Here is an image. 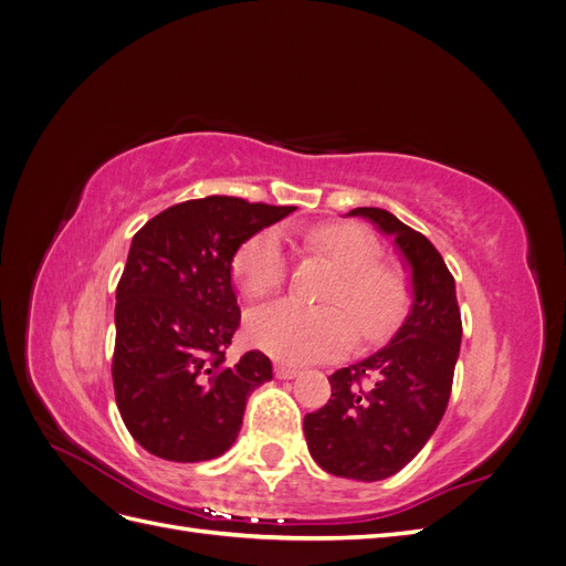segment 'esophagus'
Instances as JSON below:
<instances>
[{"label":"esophagus","mask_w":566,"mask_h":566,"mask_svg":"<svg viewBox=\"0 0 566 566\" xmlns=\"http://www.w3.org/2000/svg\"><path fill=\"white\" fill-rule=\"evenodd\" d=\"M273 373H276L279 380H293L300 375V368L290 366V364H276V366H273Z\"/></svg>","instance_id":"1"}]
</instances>
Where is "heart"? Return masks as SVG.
Wrapping results in <instances>:
<instances>
[{"instance_id":"b5f03b06","label":"heart","mask_w":566,"mask_h":566,"mask_svg":"<svg viewBox=\"0 0 566 566\" xmlns=\"http://www.w3.org/2000/svg\"><path fill=\"white\" fill-rule=\"evenodd\" d=\"M339 271L328 302L345 305L366 339L387 335L406 310V283L397 271L378 264V243L358 227L325 224L306 233ZM287 254L283 235L264 229L233 256V279L243 295L260 300L283 285ZM252 345L287 361H323L352 347L354 325L338 306H310L295 300L254 310L248 318Z\"/></svg>"}]
</instances>
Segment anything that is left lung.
<instances>
[{
	"instance_id": "obj_1",
	"label": "left lung",
	"mask_w": 566,
	"mask_h": 566,
	"mask_svg": "<svg viewBox=\"0 0 566 566\" xmlns=\"http://www.w3.org/2000/svg\"><path fill=\"white\" fill-rule=\"evenodd\" d=\"M389 235L410 273V310L387 345L333 373L331 399L304 416L318 468L335 476L380 482L413 460L449 406L462 323L455 281L437 248L380 208H356Z\"/></svg>"
}]
</instances>
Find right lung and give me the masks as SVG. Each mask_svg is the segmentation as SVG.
<instances>
[{
	"mask_svg": "<svg viewBox=\"0 0 566 566\" xmlns=\"http://www.w3.org/2000/svg\"><path fill=\"white\" fill-rule=\"evenodd\" d=\"M295 210L208 196L172 205L132 238L115 293L113 387L148 453L202 462L233 447L248 397L273 373L262 352L224 364L241 325L231 264L254 233Z\"/></svg>",
	"mask_w": 566,
	"mask_h": 566,
	"instance_id": "obj_1",
	"label": "right lung"
}]
</instances>
